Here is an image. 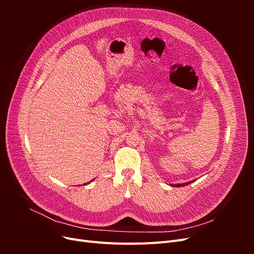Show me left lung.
I'll list each match as a JSON object with an SVG mask.
<instances>
[{
	"label": "left lung",
	"mask_w": 254,
	"mask_h": 254,
	"mask_svg": "<svg viewBox=\"0 0 254 254\" xmlns=\"http://www.w3.org/2000/svg\"><path fill=\"white\" fill-rule=\"evenodd\" d=\"M191 182V181H190ZM190 182H186V183H178V184H174V187H176V188H180V187H184V186H188L189 183H190Z\"/></svg>",
	"instance_id": "left-lung-1"
}]
</instances>
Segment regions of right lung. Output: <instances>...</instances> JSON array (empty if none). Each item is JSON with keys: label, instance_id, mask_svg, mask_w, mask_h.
Wrapping results in <instances>:
<instances>
[{"label": "right lung", "instance_id": "1", "mask_svg": "<svg viewBox=\"0 0 254 254\" xmlns=\"http://www.w3.org/2000/svg\"><path fill=\"white\" fill-rule=\"evenodd\" d=\"M84 184H86V183H84Z\"/></svg>", "mask_w": 254, "mask_h": 254}]
</instances>
